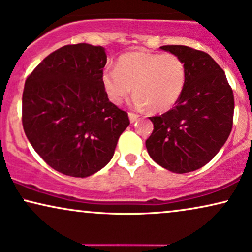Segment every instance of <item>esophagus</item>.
Returning a JSON list of instances; mask_svg holds the SVG:
<instances>
[{
	"label": "esophagus",
	"instance_id": "esophagus-1",
	"mask_svg": "<svg viewBox=\"0 0 252 252\" xmlns=\"http://www.w3.org/2000/svg\"><path fill=\"white\" fill-rule=\"evenodd\" d=\"M128 118H129V122H130V123H135L136 120L139 119V116H138V114H135V113L129 112V113H128Z\"/></svg>",
	"mask_w": 252,
	"mask_h": 252
}]
</instances>
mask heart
Instances as JSON below:
<instances>
[{"mask_svg":"<svg viewBox=\"0 0 252 252\" xmlns=\"http://www.w3.org/2000/svg\"><path fill=\"white\" fill-rule=\"evenodd\" d=\"M106 96L116 105L128 97L133 88L134 105L150 112H165L174 107L186 84L185 63L172 53L135 51L123 54L117 68L102 75Z\"/></svg>","mask_w":252,"mask_h":252,"instance_id":"b5f03b06","label":"heart"}]
</instances>
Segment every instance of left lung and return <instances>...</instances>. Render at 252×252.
Returning <instances> with one entry per match:
<instances>
[{
    "instance_id": "obj_1",
    "label": "left lung",
    "mask_w": 252,
    "mask_h": 252,
    "mask_svg": "<svg viewBox=\"0 0 252 252\" xmlns=\"http://www.w3.org/2000/svg\"><path fill=\"white\" fill-rule=\"evenodd\" d=\"M161 50L182 59L186 84L171 110L149 118L154 129L146 147L158 164L185 174L207 164L227 141L233 127L234 94L226 74L210 54L182 45Z\"/></svg>"
}]
</instances>
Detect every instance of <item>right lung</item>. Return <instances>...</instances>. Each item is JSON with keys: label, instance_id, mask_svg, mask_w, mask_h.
Segmentation results:
<instances>
[{"label": "right lung", "instance_id": "add662e5", "mask_svg": "<svg viewBox=\"0 0 252 252\" xmlns=\"http://www.w3.org/2000/svg\"><path fill=\"white\" fill-rule=\"evenodd\" d=\"M102 46L66 45L42 60L25 81L22 122L39 156L61 174L88 177L111 161L128 116L102 84Z\"/></svg>", "mask_w": 252, "mask_h": 252}]
</instances>
